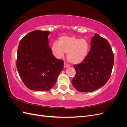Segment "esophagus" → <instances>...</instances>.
I'll return each mask as SVG.
<instances>
[{
    "instance_id": "1",
    "label": "esophagus",
    "mask_w": 127,
    "mask_h": 127,
    "mask_svg": "<svg viewBox=\"0 0 127 127\" xmlns=\"http://www.w3.org/2000/svg\"><path fill=\"white\" fill-rule=\"evenodd\" d=\"M69 67V65L68 64H67L66 63L64 64V68H67V67Z\"/></svg>"
}]
</instances>
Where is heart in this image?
I'll use <instances>...</instances> for the list:
<instances>
[{
	"mask_svg": "<svg viewBox=\"0 0 127 127\" xmlns=\"http://www.w3.org/2000/svg\"><path fill=\"white\" fill-rule=\"evenodd\" d=\"M51 49L53 54L58 58L63 57L64 52L67 53V58L74 64L81 63L87 57L90 45L85 39L69 36H62L58 42L54 41Z\"/></svg>",
	"mask_w": 127,
	"mask_h": 127,
	"instance_id": "heart-1",
	"label": "heart"
}]
</instances>
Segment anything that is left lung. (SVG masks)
Listing matches in <instances>:
<instances>
[{
	"mask_svg": "<svg viewBox=\"0 0 127 127\" xmlns=\"http://www.w3.org/2000/svg\"><path fill=\"white\" fill-rule=\"evenodd\" d=\"M114 64V55L109 42L95 33L91 40V49L82 63L75 64V78L71 83L80 92H92L108 81Z\"/></svg>",
	"mask_w": 127,
	"mask_h": 127,
	"instance_id": "obj_1",
	"label": "left lung"
}]
</instances>
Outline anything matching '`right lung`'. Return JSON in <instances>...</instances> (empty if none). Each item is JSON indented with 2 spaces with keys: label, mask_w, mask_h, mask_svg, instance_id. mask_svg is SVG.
I'll return each mask as SVG.
<instances>
[{
  "label": "right lung",
  "mask_w": 127,
  "mask_h": 127,
  "mask_svg": "<svg viewBox=\"0 0 127 127\" xmlns=\"http://www.w3.org/2000/svg\"><path fill=\"white\" fill-rule=\"evenodd\" d=\"M49 31L35 30L22 38L18 45L16 67L23 82L29 89L49 91L64 68L62 60L52 55Z\"/></svg>",
  "instance_id": "obj_1"
}]
</instances>
